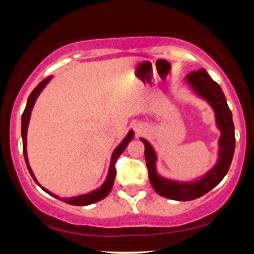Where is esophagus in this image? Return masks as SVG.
<instances>
[{"label":"esophagus","instance_id":"obj_1","mask_svg":"<svg viewBox=\"0 0 254 254\" xmlns=\"http://www.w3.org/2000/svg\"><path fill=\"white\" fill-rule=\"evenodd\" d=\"M135 131H136L137 133H138V135H139V133H142V132H143V131H144V127H143V125H141V124L136 125V127H135Z\"/></svg>","mask_w":254,"mask_h":254}]
</instances>
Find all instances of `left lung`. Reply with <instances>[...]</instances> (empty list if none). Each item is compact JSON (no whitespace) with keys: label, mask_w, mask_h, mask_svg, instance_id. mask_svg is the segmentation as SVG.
<instances>
[{"label":"left lung","mask_w":254,"mask_h":254,"mask_svg":"<svg viewBox=\"0 0 254 254\" xmlns=\"http://www.w3.org/2000/svg\"><path fill=\"white\" fill-rule=\"evenodd\" d=\"M185 82L189 84L192 92L196 93L197 97L205 100L214 110L215 122L217 129L220 130L218 155L214 167L202 177L191 182H178V180L168 179L157 173V154L153 145L147 139L139 138L144 144L145 164L149 174V182L154 190L157 194L168 199L184 200V202L202 197L223 179L232 164L235 149V133L232 112L227 105L226 97L220 84L209 76L205 69L190 72L185 77Z\"/></svg>","instance_id":"8db88e82"}]
</instances>
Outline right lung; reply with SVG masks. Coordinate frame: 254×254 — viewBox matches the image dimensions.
<instances>
[{"label":"right lung","instance_id":"1","mask_svg":"<svg viewBox=\"0 0 254 254\" xmlns=\"http://www.w3.org/2000/svg\"><path fill=\"white\" fill-rule=\"evenodd\" d=\"M51 78H52V76L46 77L45 80H43L42 82L38 84L36 88L33 89V92H32L31 94H30V97H28L27 104H26V109L24 111V113H22V117H21V136H22V148H24L25 162H26V165H27L28 172H30V174L32 176V178H33V180L38 184V185H39V183H38L37 178L34 177L33 171H32V168H31V166H30V162H28V157H27V129H28V124H30V118H31L32 109H33L34 104H36L37 98L39 97V94H40V93H42V90L45 88L46 84L50 82ZM133 135H135V133H133V131L130 130L129 132H127V135L123 138V141H122L121 143L117 145V148H116L115 150H113L112 156H111L109 173H107V177H106V179H105V182H104L103 185H101L100 188H98L97 190L90 191V192H88V193L80 194V196H77V197L61 198V197L56 196V194H55V193H52V192H50L49 190H46V189L43 188V186H40V185L39 186L43 189L44 191L46 192V193L51 194L52 197L57 198V199H60V200H63V202H65V203H68V204H71V205H89V204L97 203V202H99V200L104 199V198L110 193L111 190H112L113 183H115V178H116L115 164H116V161H117V159L119 157V155H121V154L125 150V148L127 147V144L130 143L131 139L133 138Z\"/></svg>","mask_w":254,"mask_h":254}]
</instances>
